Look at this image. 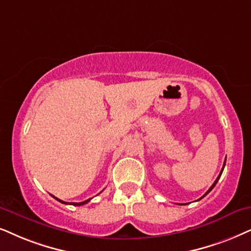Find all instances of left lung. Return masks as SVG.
Masks as SVG:
<instances>
[{"label":"left lung","instance_id":"8db88e82","mask_svg":"<svg viewBox=\"0 0 251 251\" xmlns=\"http://www.w3.org/2000/svg\"><path fill=\"white\" fill-rule=\"evenodd\" d=\"M225 163H226V160H225ZM225 163H224V168H225ZM224 168H223V169H221V173H220V175H219V176H218V178H217V179H215V182H214L213 184H212V186H211V188H210V189H208V191H207V192H206V193H205V195L201 197V198H199V199H198V201H201V199H202V198H204V197H205L206 195H207V193H208V192H210L212 189H213V188H214V186H215V184H217V183H218V180H219V178H220L221 174H223V171H224Z\"/></svg>","mask_w":251,"mask_h":251}]
</instances>
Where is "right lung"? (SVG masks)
<instances>
[{"mask_svg":"<svg viewBox=\"0 0 251 251\" xmlns=\"http://www.w3.org/2000/svg\"><path fill=\"white\" fill-rule=\"evenodd\" d=\"M52 197H53V198H55L54 196H52ZM55 199H56V201H58L62 202V204H66V205L69 204V205H74V206H81V205H84V204H87L88 201H90V199H88V201H82V202H66V201H60V199H58V198H55Z\"/></svg>","mask_w":251,"mask_h":251,"instance_id":"1","label":"right lung"}]
</instances>
